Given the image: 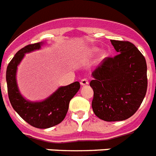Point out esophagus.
<instances>
[{
    "instance_id": "esophagus-1",
    "label": "esophagus",
    "mask_w": 156,
    "mask_h": 156,
    "mask_svg": "<svg viewBox=\"0 0 156 156\" xmlns=\"http://www.w3.org/2000/svg\"><path fill=\"white\" fill-rule=\"evenodd\" d=\"M89 83V82H88V80H87V79H83L81 80L80 81V84L81 86H85V85H87Z\"/></svg>"
}]
</instances>
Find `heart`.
<instances>
[{
    "instance_id": "1",
    "label": "heart",
    "mask_w": 156,
    "mask_h": 156,
    "mask_svg": "<svg viewBox=\"0 0 156 156\" xmlns=\"http://www.w3.org/2000/svg\"><path fill=\"white\" fill-rule=\"evenodd\" d=\"M99 48L96 47H90V48H87L86 49H84L82 52V56L83 57H89V56H94L95 54L97 53L98 52ZM106 53L105 52H103L101 54V58H104L106 57Z\"/></svg>"
}]
</instances>
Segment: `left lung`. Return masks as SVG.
I'll use <instances>...</instances> for the list:
<instances>
[{"mask_svg": "<svg viewBox=\"0 0 156 156\" xmlns=\"http://www.w3.org/2000/svg\"><path fill=\"white\" fill-rule=\"evenodd\" d=\"M118 55L103 60L92 76V107L104 121H121L133 115L144 99L147 87L144 56L129 41L111 40Z\"/></svg>", "mask_w": 156, "mask_h": 156, "instance_id": "obj_1", "label": "left lung"}]
</instances>
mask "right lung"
Segmentation results:
<instances>
[{
	"label": "right lung",
	"mask_w": 156,
	"mask_h": 156,
	"mask_svg": "<svg viewBox=\"0 0 156 156\" xmlns=\"http://www.w3.org/2000/svg\"><path fill=\"white\" fill-rule=\"evenodd\" d=\"M44 42L33 44L19 50L12 59L6 70L8 95L12 107L24 121L37 128H48L57 125L65 118L70 100L79 91L78 81L69 85L60 87L47 99L33 102L20 94L16 83L17 66L24 55L35 50H39Z\"/></svg>",
	"instance_id": "add662e5"
}]
</instances>
